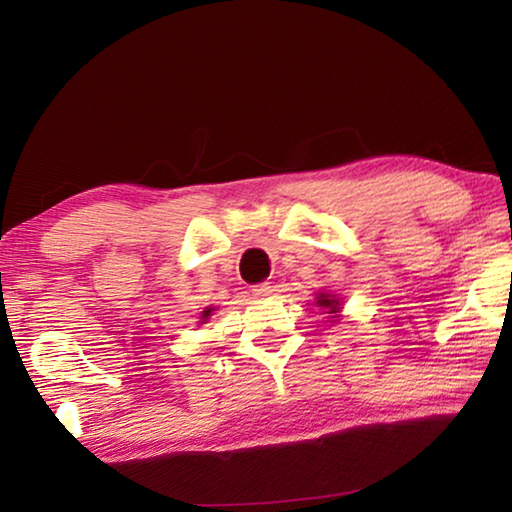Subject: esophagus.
Listing matches in <instances>:
<instances>
[{"instance_id": "obj_1", "label": "esophagus", "mask_w": 512, "mask_h": 512, "mask_svg": "<svg viewBox=\"0 0 512 512\" xmlns=\"http://www.w3.org/2000/svg\"><path fill=\"white\" fill-rule=\"evenodd\" d=\"M271 291H273V287L268 282H262V284H257V287L253 289V293L257 298H266V296H271Z\"/></svg>"}]
</instances>
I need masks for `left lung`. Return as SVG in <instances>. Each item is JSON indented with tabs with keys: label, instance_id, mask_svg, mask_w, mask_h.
<instances>
[{
	"label": "left lung",
	"instance_id": "left-lung-1",
	"mask_svg": "<svg viewBox=\"0 0 512 512\" xmlns=\"http://www.w3.org/2000/svg\"><path fill=\"white\" fill-rule=\"evenodd\" d=\"M316 305L327 309V314H332V318H339L341 314V298L336 296H329V293H318L316 296Z\"/></svg>",
	"mask_w": 512,
	"mask_h": 512
}]
</instances>
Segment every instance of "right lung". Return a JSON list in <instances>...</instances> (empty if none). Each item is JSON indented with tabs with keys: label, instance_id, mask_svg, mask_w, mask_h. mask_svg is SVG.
I'll return each instance as SVG.
<instances>
[{
	"label": "right lung",
	"instance_id": "add662e5",
	"mask_svg": "<svg viewBox=\"0 0 512 512\" xmlns=\"http://www.w3.org/2000/svg\"><path fill=\"white\" fill-rule=\"evenodd\" d=\"M212 311H214V307H207V309L203 311V314H201V323H207V318L212 316Z\"/></svg>",
	"mask_w": 512,
	"mask_h": 512
}]
</instances>
